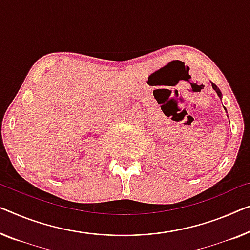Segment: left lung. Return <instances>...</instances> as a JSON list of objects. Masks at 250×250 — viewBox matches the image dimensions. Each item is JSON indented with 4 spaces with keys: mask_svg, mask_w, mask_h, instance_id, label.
<instances>
[{
    "mask_svg": "<svg viewBox=\"0 0 250 250\" xmlns=\"http://www.w3.org/2000/svg\"><path fill=\"white\" fill-rule=\"evenodd\" d=\"M211 85H212V88H213V89H214V91H215V93H217V94H218V96H219V98H220V99L222 100V93H221V91H220V89H219V88H218V86H217V85H215V84H213V83H212V82H211ZM223 107H225V106H223ZM225 110H226V112H227V109H226V107H225ZM227 113H228V112H227Z\"/></svg>",
    "mask_w": 250,
    "mask_h": 250,
    "instance_id": "8db88e82",
    "label": "left lung"
}]
</instances>
